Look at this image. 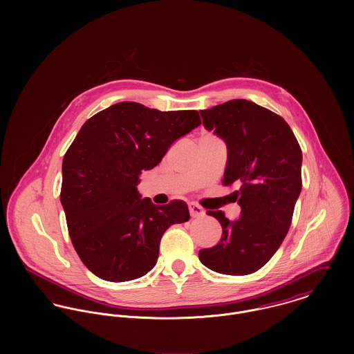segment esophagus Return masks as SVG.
Returning <instances> with one entry per match:
<instances>
[{
    "mask_svg": "<svg viewBox=\"0 0 354 354\" xmlns=\"http://www.w3.org/2000/svg\"><path fill=\"white\" fill-rule=\"evenodd\" d=\"M189 214L192 218H201L204 216V209H203L201 205H198L196 203H189Z\"/></svg>",
    "mask_w": 354,
    "mask_h": 354,
    "instance_id": "obj_1",
    "label": "esophagus"
}]
</instances>
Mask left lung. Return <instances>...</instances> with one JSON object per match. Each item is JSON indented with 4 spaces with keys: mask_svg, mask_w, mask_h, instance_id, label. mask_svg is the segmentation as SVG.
Listing matches in <instances>:
<instances>
[{
    "mask_svg": "<svg viewBox=\"0 0 354 354\" xmlns=\"http://www.w3.org/2000/svg\"><path fill=\"white\" fill-rule=\"evenodd\" d=\"M203 125L227 146L223 185L237 184L241 215L229 221L207 211L222 226V239L199 251L205 267L226 275H248L281 247L301 192L303 152L288 122L247 100L201 110Z\"/></svg>",
    "mask_w": 354,
    "mask_h": 354,
    "instance_id": "8db88e82",
    "label": "left lung"
}]
</instances>
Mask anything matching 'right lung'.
Instances as JSON below:
<instances>
[{
    "mask_svg": "<svg viewBox=\"0 0 354 354\" xmlns=\"http://www.w3.org/2000/svg\"><path fill=\"white\" fill-rule=\"evenodd\" d=\"M202 124L196 110L115 103L84 122L62 160L61 204L72 244L104 281L125 282L156 264L163 233L189 219L187 203L155 205L138 191L143 170Z\"/></svg>",
    "mask_w": 354,
    "mask_h": 354,
    "instance_id": "obj_1",
    "label": "right lung"
}]
</instances>
